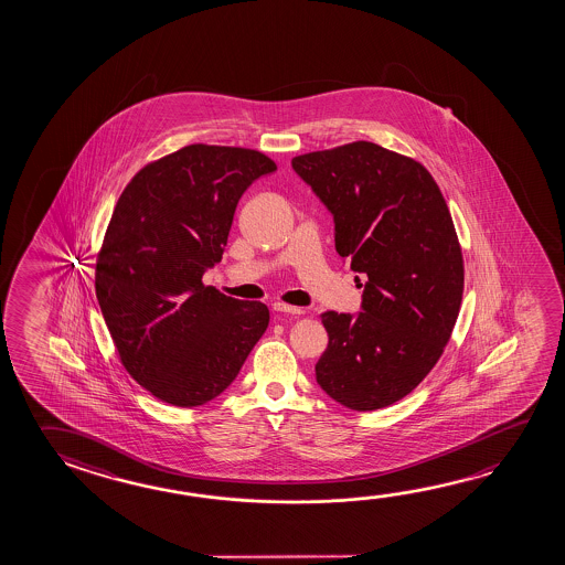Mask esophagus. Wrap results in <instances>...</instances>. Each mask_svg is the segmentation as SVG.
Instances as JSON below:
<instances>
[{
	"label": "esophagus",
	"mask_w": 565,
	"mask_h": 565,
	"mask_svg": "<svg viewBox=\"0 0 565 565\" xmlns=\"http://www.w3.org/2000/svg\"><path fill=\"white\" fill-rule=\"evenodd\" d=\"M271 309L276 311V313H286V315H303L306 313V309L303 307H294V306H286V303H274L271 306Z\"/></svg>",
	"instance_id": "1"
}]
</instances>
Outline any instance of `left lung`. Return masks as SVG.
Wrapping results in <instances>:
<instances>
[{
  "mask_svg": "<svg viewBox=\"0 0 565 565\" xmlns=\"http://www.w3.org/2000/svg\"><path fill=\"white\" fill-rule=\"evenodd\" d=\"M334 218V248L369 281L359 315H321L329 344L315 376L342 406L407 396L444 354L465 284L444 194L416 159L352 141L291 159Z\"/></svg>",
  "mask_w": 565,
  "mask_h": 565,
  "instance_id": "1",
  "label": "left lung"
}]
</instances>
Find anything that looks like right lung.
Masks as SVG:
<instances>
[{
  "mask_svg": "<svg viewBox=\"0 0 565 565\" xmlns=\"http://www.w3.org/2000/svg\"><path fill=\"white\" fill-rule=\"evenodd\" d=\"M276 163L256 149L193 143L139 169L96 259V297L124 369L156 398L206 404L268 329V307L203 286L242 193Z\"/></svg>",
  "mask_w": 565,
  "mask_h": 565,
  "instance_id": "right-lung-1",
  "label": "right lung"
}]
</instances>
